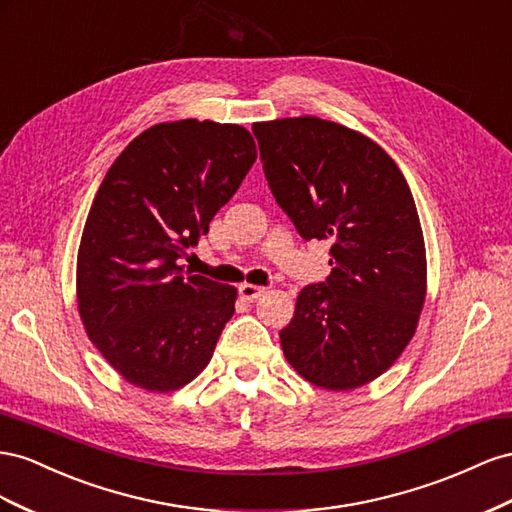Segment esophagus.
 I'll list each match as a JSON object with an SVG mask.
<instances>
[{
  "label": "esophagus",
  "instance_id": "34e87169",
  "mask_svg": "<svg viewBox=\"0 0 512 512\" xmlns=\"http://www.w3.org/2000/svg\"><path fill=\"white\" fill-rule=\"evenodd\" d=\"M238 291H240V296L244 298V300H255V298H259L261 294H264V287H259V285H251V283H242L240 287H238Z\"/></svg>",
  "mask_w": 512,
  "mask_h": 512
}]
</instances>
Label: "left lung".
<instances>
[{"mask_svg": "<svg viewBox=\"0 0 512 512\" xmlns=\"http://www.w3.org/2000/svg\"><path fill=\"white\" fill-rule=\"evenodd\" d=\"M270 191L302 240H330V274L306 285L281 330L311 384L352 390L382 375L416 332L427 259L410 186L356 130L319 118L253 126Z\"/></svg>", "mask_w": 512, "mask_h": 512, "instance_id": "left-lung-1", "label": "left lung"}]
</instances>
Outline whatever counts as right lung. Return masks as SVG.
I'll return each mask as SVG.
<instances>
[{
	"instance_id": "add662e5",
	"label": "right lung",
	"mask_w": 512,
	"mask_h": 512,
	"mask_svg": "<svg viewBox=\"0 0 512 512\" xmlns=\"http://www.w3.org/2000/svg\"><path fill=\"white\" fill-rule=\"evenodd\" d=\"M255 158L246 128L182 120L143 130L107 171L81 236L77 296L87 337L126 382L169 392L210 362L236 287L180 261Z\"/></svg>"
}]
</instances>
